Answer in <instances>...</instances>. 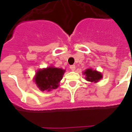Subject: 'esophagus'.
I'll return each instance as SVG.
<instances>
[{
    "label": "esophagus",
    "mask_w": 132,
    "mask_h": 132,
    "mask_svg": "<svg viewBox=\"0 0 132 132\" xmlns=\"http://www.w3.org/2000/svg\"><path fill=\"white\" fill-rule=\"evenodd\" d=\"M70 70H72V71H74V70H75L76 66H75V65H71V66H70Z\"/></svg>",
    "instance_id": "obj_1"
}]
</instances>
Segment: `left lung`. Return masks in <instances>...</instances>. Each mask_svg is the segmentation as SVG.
<instances>
[{
  "label": "left lung",
  "instance_id": "left-lung-1",
  "mask_svg": "<svg viewBox=\"0 0 132 132\" xmlns=\"http://www.w3.org/2000/svg\"><path fill=\"white\" fill-rule=\"evenodd\" d=\"M84 74L86 75V79L90 82L96 83L102 78V74L101 72L96 71V70H93L91 68H88L84 72Z\"/></svg>",
  "mask_w": 132,
  "mask_h": 132
}]
</instances>
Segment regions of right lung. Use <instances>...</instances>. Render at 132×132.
Returning <instances> with one entry per match:
<instances>
[{
  "label": "right lung",
  "mask_w": 132,
  "mask_h": 132,
  "mask_svg": "<svg viewBox=\"0 0 132 132\" xmlns=\"http://www.w3.org/2000/svg\"><path fill=\"white\" fill-rule=\"evenodd\" d=\"M65 70L62 68H48L38 70L36 72L34 81L37 86L42 91H50L59 86V83L62 79Z\"/></svg>",
  "instance_id": "right-lung-1"
}]
</instances>
